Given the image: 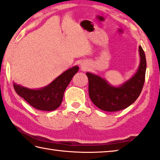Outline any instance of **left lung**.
Instances as JSON below:
<instances>
[{"mask_svg":"<svg viewBox=\"0 0 160 160\" xmlns=\"http://www.w3.org/2000/svg\"><path fill=\"white\" fill-rule=\"evenodd\" d=\"M139 52L140 64L138 72L120 87H113L100 76L86 73L89 81L90 98L96 107L103 111L116 112L129 107L138 98L145 80L147 68L145 54L141 46Z\"/></svg>","mask_w":160,"mask_h":160,"instance_id":"1","label":"left lung"}]
</instances>
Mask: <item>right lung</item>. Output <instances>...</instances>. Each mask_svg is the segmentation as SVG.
I'll use <instances>...</instances> for the list:
<instances>
[{"label":"right lung","mask_w":160,"mask_h":160,"mask_svg":"<svg viewBox=\"0 0 160 160\" xmlns=\"http://www.w3.org/2000/svg\"><path fill=\"white\" fill-rule=\"evenodd\" d=\"M78 70V66L70 68L50 85L39 90L28 89L16 84H13V87L18 95L34 108L42 111L55 110L61 105L65 90Z\"/></svg>","instance_id":"obj_1"}]
</instances>
